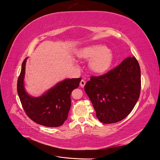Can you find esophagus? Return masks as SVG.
<instances>
[{"label": "esophagus", "instance_id": "esophagus-1", "mask_svg": "<svg viewBox=\"0 0 160 160\" xmlns=\"http://www.w3.org/2000/svg\"><path fill=\"white\" fill-rule=\"evenodd\" d=\"M85 85H86V81H85L84 80H81L80 81V86L81 88H83L85 86Z\"/></svg>", "mask_w": 160, "mask_h": 160}]
</instances>
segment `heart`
<instances>
[{"instance_id": "1", "label": "heart", "mask_w": 160, "mask_h": 160, "mask_svg": "<svg viewBox=\"0 0 160 160\" xmlns=\"http://www.w3.org/2000/svg\"><path fill=\"white\" fill-rule=\"evenodd\" d=\"M78 57L90 60L89 68L97 74H103L108 71L113 61V52L102 44H94L81 48L78 52Z\"/></svg>"}]
</instances>
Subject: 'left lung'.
<instances>
[{
	"label": "left lung",
	"mask_w": 160,
	"mask_h": 160,
	"mask_svg": "<svg viewBox=\"0 0 160 160\" xmlns=\"http://www.w3.org/2000/svg\"><path fill=\"white\" fill-rule=\"evenodd\" d=\"M141 88L140 68L136 58L127 57L120 64L85 85L97 118L115 123L128 116L138 101Z\"/></svg>",
	"instance_id": "8db88e82"
}]
</instances>
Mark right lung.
Here are the masks:
<instances>
[{
    "label": "right lung",
    "instance_id": "obj_1",
    "mask_svg": "<svg viewBox=\"0 0 160 160\" xmlns=\"http://www.w3.org/2000/svg\"><path fill=\"white\" fill-rule=\"evenodd\" d=\"M27 58L22 62L17 83L18 94L24 112L39 125L48 127L62 126L68 118L71 106V92L79 87L81 79H65L44 92L40 97H33L24 87Z\"/></svg>",
    "mask_w": 160,
    "mask_h": 160
}]
</instances>
